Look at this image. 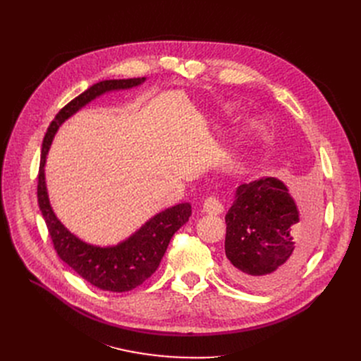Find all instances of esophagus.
I'll return each mask as SVG.
<instances>
[{
	"label": "esophagus",
	"instance_id": "esophagus-1",
	"mask_svg": "<svg viewBox=\"0 0 361 361\" xmlns=\"http://www.w3.org/2000/svg\"><path fill=\"white\" fill-rule=\"evenodd\" d=\"M203 212L209 214V215H219L224 212V204L221 203V200L215 196L207 197L203 203Z\"/></svg>",
	"mask_w": 361,
	"mask_h": 361
}]
</instances>
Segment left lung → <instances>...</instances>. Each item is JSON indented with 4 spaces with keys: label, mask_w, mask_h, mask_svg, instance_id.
Here are the masks:
<instances>
[{
    "label": "left lung",
    "mask_w": 361,
    "mask_h": 361,
    "mask_svg": "<svg viewBox=\"0 0 361 361\" xmlns=\"http://www.w3.org/2000/svg\"><path fill=\"white\" fill-rule=\"evenodd\" d=\"M317 219V202L306 200L298 211L288 187L275 177L238 185L225 215L226 274L255 291L282 286L309 259Z\"/></svg>",
    "instance_id": "1"
}]
</instances>
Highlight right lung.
I'll use <instances>...</instances> for the list:
<instances>
[{"instance_id": "add662e5", "label": "right lung", "mask_w": 361, "mask_h": 361, "mask_svg": "<svg viewBox=\"0 0 361 361\" xmlns=\"http://www.w3.org/2000/svg\"><path fill=\"white\" fill-rule=\"evenodd\" d=\"M146 78L102 80L68 102L49 124L42 143L39 177H37V203L47 222L54 249L60 259L92 286L104 291L126 293L139 287L152 276L164 257L173 237L192 215L190 203H178L152 216L145 225L124 241L101 247L89 244L71 234L54 214L45 183V162L52 139L60 126L85 105L112 90H124L142 85Z\"/></svg>"}]
</instances>
